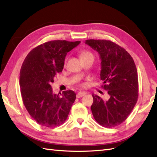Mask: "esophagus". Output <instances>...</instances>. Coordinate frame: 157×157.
Instances as JSON below:
<instances>
[{
  "mask_svg": "<svg viewBox=\"0 0 157 157\" xmlns=\"http://www.w3.org/2000/svg\"><path fill=\"white\" fill-rule=\"evenodd\" d=\"M86 94L85 92H78V94H77V98H81L82 96H84Z\"/></svg>",
  "mask_w": 157,
  "mask_h": 157,
  "instance_id": "obj_1",
  "label": "esophagus"
}]
</instances>
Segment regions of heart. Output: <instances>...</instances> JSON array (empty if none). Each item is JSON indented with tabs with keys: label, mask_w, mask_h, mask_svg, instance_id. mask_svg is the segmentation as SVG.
Segmentation results:
<instances>
[{
	"label": "heart",
	"mask_w": 157,
	"mask_h": 157,
	"mask_svg": "<svg viewBox=\"0 0 157 157\" xmlns=\"http://www.w3.org/2000/svg\"><path fill=\"white\" fill-rule=\"evenodd\" d=\"M89 57H92L94 58V56L90 52L88 51H82L80 53V58L82 60L86 59V58H89Z\"/></svg>",
	"instance_id": "obj_1"
}]
</instances>
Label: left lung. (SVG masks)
Returning a JSON list of instances; mask_svg holds the SVG:
<instances>
[{"label":"left lung","instance_id":"obj_1","mask_svg":"<svg viewBox=\"0 0 157 157\" xmlns=\"http://www.w3.org/2000/svg\"><path fill=\"white\" fill-rule=\"evenodd\" d=\"M86 44L97 51L101 59L102 87L105 100L92 94V115L100 125L114 128L125 121L138 101V78L134 59L125 49L111 40H87Z\"/></svg>","mask_w":157,"mask_h":157}]
</instances>
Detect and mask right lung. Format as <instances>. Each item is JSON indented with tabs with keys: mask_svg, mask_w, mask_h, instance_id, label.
<instances>
[{
	"mask_svg": "<svg viewBox=\"0 0 157 157\" xmlns=\"http://www.w3.org/2000/svg\"><path fill=\"white\" fill-rule=\"evenodd\" d=\"M80 41L52 40L38 46L28 53L19 74L23 105L38 124L55 128L65 123L76 98L72 90L53 94L51 83L64 67L67 53Z\"/></svg>",
	"mask_w": 157,
	"mask_h": 157,
	"instance_id": "1",
	"label": "right lung"
}]
</instances>
